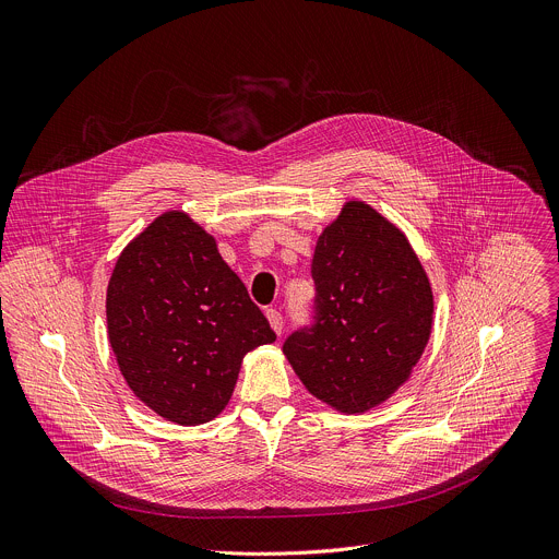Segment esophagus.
<instances>
[{"label": "esophagus", "instance_id": "1", "mask_svg": "<svg viewBox=\"0 0 559 559\" xmlns=\"http://www.w3.org/2000/svg\"><path fill=\"white\" fill-rule=\"evenodd\" d=\"M266 319H269L271 328H273L277 334H282V328H284V319H282L280 310H275V308H269V310H266Z\"/></svg>", "mask_w": 559, "mask_h": 559}]
</instances>
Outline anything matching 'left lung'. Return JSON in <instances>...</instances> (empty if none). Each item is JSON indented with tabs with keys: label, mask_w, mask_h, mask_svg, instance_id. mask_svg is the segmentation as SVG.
I'll use <instances>...</instances> for the list:
<instances>
[{
	"label": "left lung",
	"mask_w": 559,
	"mask_h": 559,
	"mask_svg": "<svg viewBox=\"0 0 559 559\" xmlns=\"http://www.w3.org/2000/svg\"><path fill=\"white\" fill-rule=\"evenodd\" d=\"M314 314L284 342L306 390L359 414L412 374L431 334L433 295L407 238L361 200L344 204L317 240Z\"/></svg>",
	"instance_id": "8db88e82"
}]
</instances>
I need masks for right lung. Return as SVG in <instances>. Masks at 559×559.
I'll use <instances>...</instances> for the list:
<instances>
[{"instance_id":"add662e5","label":"right lung","mask_w":559,"mask_h":559,"mask_svg":"<svg viewBox=\"0 0 559 559\" xmlns=\"http://www.w3.org/2000/svg\"><path fill=\"white\" fill-rule=\"evenodd\" d=\"M107 337L130 390L158 416L200 425L227 407L247 353L275 332L213 236L167 211L111 271Z\"/></svg>"}]
</instances>
